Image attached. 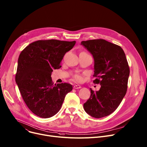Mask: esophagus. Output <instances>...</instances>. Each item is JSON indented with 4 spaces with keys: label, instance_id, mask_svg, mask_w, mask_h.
<instances>
[{
    "label": "esophagus",
    "instance_id": "esophagus-1",
    "mask_svg": "<svg viewBox=\"0 0 147 147\" xmlns=\"http://www.w3.org/2000/svg\"><path fill=\"white\" fill-rule=\"evenodd\" d=\"M81 87H82L81 86H80V85H79V84H75V85H74V86H73V88H74V89H80Z\"/></svg>",
    "mask_w": 147,
    "mask_h": 147
}]
</instances>
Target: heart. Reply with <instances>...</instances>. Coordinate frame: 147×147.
Masks as SVG:
<instances>
[{
	"mask_svg": "<svg viewBox=\"0 0 147 147\" xmlns=\"http://www.w3.org/2000/svg\"><path fill=\"white\" fill-rule=\"evenodd\" d=\"M73 80L76 82H80L82 80V77L80 75L76 74L73 76Z\"/></svg>",
	"mask_w": 147,
	"mask_h": 147,
	"instance_id": "1",
	"label": "heart"
}]
</instances>
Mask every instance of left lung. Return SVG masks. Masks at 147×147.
I'll use <instances>...</instances> for the list:
<instances>
[{
	"label": "left lung",
	"instance_id": "obj_1",
	"mask_svg": "<svg viewBox=\"0 0 147 147\" xmlns=\"http://www.w3.org/2000/svg\"><path fill=\"white\" fill-rule=\"evenodd\" d=\"M94 58V84H100L99 91L90 89V98L84 103V111L95 118L113 113L126 94L129 67L122 48L103 39L82 41Z\"/></svg>",
	"mask_w": 147,
	"mask_h": 147
}]
</instances>
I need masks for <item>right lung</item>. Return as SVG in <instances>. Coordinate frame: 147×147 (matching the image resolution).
<instances>
[{
    "label": "right lung",
    "mask_w": 147,
    "mask_h": 147,
    "mask_svg": "<svg viewBox=\"0 0 147 147\" xmlns=\"http://www.w3.org/2000/svg\"><path fill=\"white\" fill-rule=\"evenodd\" d=\"M76 41L38 40L26 47L19 56L15 80L28 108L36 116L48 118L61 109L65 95L73 87L52 81L53 69L61 67L65 54Z\"/></svg>",
    "instance_id": "obj_1"
}]
</instances>
